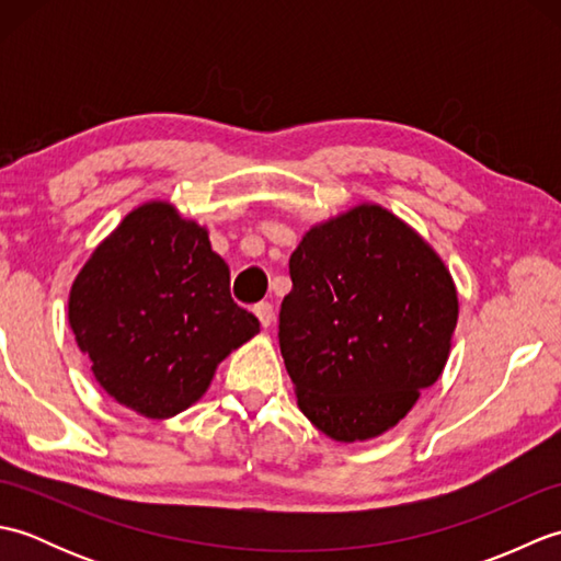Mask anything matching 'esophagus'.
<instances>
[{
	"mask_svg": "<svg viewBox=\"0 0 561 561\" xmlns=\"http://www.w3.org/2000/svg\"><path fill=\"white\" fill-rule=\"evenodd\" d=\"M253 311H255V316H257L262 328H270V325H272V320H274V308H272V304L260 301V304H255Z\"/></svg>",
	"mask_w": 561,
	"mask_h": 561,
	"instance_id": "obj_1",
	"label": "esophagus"
}]
</instances>
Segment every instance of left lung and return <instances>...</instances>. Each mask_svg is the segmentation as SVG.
Returning a JSON list of instances; mask_svg holds the SVG:
<instances>
[{
  "instance_id": "obj_1",
  "label": "left lung",
  "mask_w": 561,
  "mask_h": 561,
  "mask_svg": "<svg viewBox=\"0 0 561 561\" xmlns=\"http://www.w3.org/2000/svg\"><path fill=\"white\" fill-rule=\"evenodd\" d=\"M279 350L301 412L325 436L396 426L448 362L456 284L396 214L359 205L313 226L289 257Z\"/></svg>"
}]
</instances>
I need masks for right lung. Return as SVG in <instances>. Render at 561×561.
I'll return each mask as SVG.
<instances>
[{"label":"right lung","mask_w":561,"mask_h":561,"mask_svg":"<svg viewBox=\"0 0 561 561\" xmlns=\"http://www.w3.org/2000/svg\"><path fill=\"white\" fill-rule=\"evenodd\" d=\"M229 284L207 229L147 202L77 274L69 325L113 400L165 420L205 396L219 362L260 332Z\"/></svg>","instance_id":"add662e5"}]
</instances>
